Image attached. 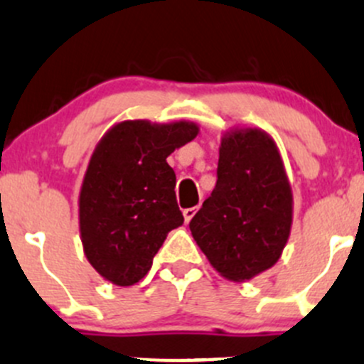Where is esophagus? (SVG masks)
<instances>
[{"instance_id": "34e87169", "label": "esophagus", "mask_w": 364, "mask_h": 364, "mask_svg": "<svg viewBox=\"0 0 364 364\" xmlns=\"http://www.w3.org/2000/svg\"><path fill=\"white\" fill-rule=\"evenodd\" d=\"M197 213V208H186L185 211H183V217H185V222H190L193 218V215Z\"/></svg>"}]
</instances>
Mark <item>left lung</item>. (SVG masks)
Masks as SVG:
<instances>
[{"label": "left lung", "mask_w": 364, "mask_h": 364, "mask_svg": "<svg viewBox=\"0 0 364 364\" xmlns=\"http://www.w3.org/2000/svg\"><path fill=\"white\" fill-rule=\"evenodd\" d=\"M291 228V188L279 151L261 129L224 136L217 185L190 220L215 270L245 281L281 257Z\"/></svg>", "instance_id": "left-lung-1"}]
</instances>
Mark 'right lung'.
Wrapping results in <instances>:
<instances>
[{"label": "right lung", "instance_id": "1", "mask_svg": "<svg viewBox=\"0 0 364 364\" xmlns=\"http://www.w3.org/2000/svg\"><path fill=\"white\" fill-rule=\"evenodd\" d=\"M197 132L185 121H124L97 144L81 186L80 231L87 259L105 279L139 283L168 231L183 224L167 156Z\"/></svg>", "mask_w": 364, "mask_h": 364}]
</instances>
